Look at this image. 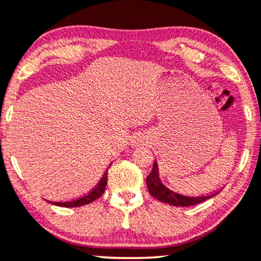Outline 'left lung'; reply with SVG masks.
I'll list each match as a JSON object with an SVG mask.
<instances>
[{
    "label": "left lung",
    "mask_w": 261,
    "mask_h": 261,
    "mask_svg": "<svg viewBox=\"0 0 261 261\" xmlns=\"http://www.w3.org/2000/svg\"><path fill=\"white\" fill-rule=\"evenodd\" d=\"M147 187L149 194L155 199H158L161 202L172 204V206L178 207H187V206H194L202 201L211 199V197L216 196L218 193L207 194V195H182V194L176 193V191L171 190L170 188L164 186L161 183L159 178V170H158V164L154 163L153 170L147 177Z\"/></svg>",
    "instance_id": "8db88e82"
}]
</instances>
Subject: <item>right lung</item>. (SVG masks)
Listing matches in <instances>:
<instances>
[{
    "label": "right lung",
    "instance_id": "add662e5",
    "mask_svg": "<svg viewBox=\"0 0 261 261\" xmlns=\"http://www.w3.org/2000/svg\"><path fill=\"white\" fill-rule=\"evenodd\" d=\"M107 173H108V169L106 172H105L103 177L100 179V182L97 183V186L95 187L91 191H89L88 194H85L84 196H81L78 197V199L72 200V201H67V202H55L54 204H57V206H61V207H78V206H84V204H88L92 202V201L97 200L98 197L102 196V194L105 193V189H106Z\"/></svg>",
    "mask_w": 261,
    "mask_h": 261
}]
</instances>
